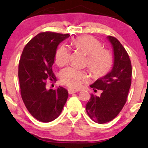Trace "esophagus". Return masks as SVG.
I'll return each instance as SVG.
<instances>
[{
  "label": "esophagus",
  "mask_w": 148,
  "mask_h": 148,
  "mask_svg": "<svg viewBox=\"0 0 148 148\" xmlns=\"http://www.w3.org/2000/svg\"><path fill=\"white\" fill-rule=\"evenodd\" d=\"M76 90H73V89H68V92L69 95H72L73 94V93H75L76 92Z\"/></svg>",
  "instance_id": "34e87169"
}]
</instances>
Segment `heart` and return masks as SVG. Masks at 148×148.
<instances>
[{"label": "heart", "mask_w": 148, "mask_h": 148, "mask_svg": "<svg viewBox=\"0 0 148 148\" xmlns=\"http://www.w3.org/2000/svg\"><path fill=\"white\" fill-rule=\"evenodd\" d=\"M72 45L78 51L86 56L85 64L93 76H103L111 70L113 64L112 53L102 48L101 42L90 35L76 37L72 41ZM69 50L65 46H61L55 54V62L57 65L62 67L68 62ZM88 80V76L84 71L68 67L60 73V81L68 87L79 88L81 84Z\"/></svg>", "instance_id": "obj_1"}]
</instances>
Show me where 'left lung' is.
Instances as JSON below:
<instances>
[{
  "instance_id": "left-lung-1",
  "label": "left lung",
  "mask_w": 148,
  "mask_h": 148,
  "mask_svg": "<svg viewBox=\"0 0 148 148\" xmlns=\"http://www.w3.org/2000/svg\"><path fill=\"white\" fill-rule=\"evenodd\" d=\"M113 51V67L106 75L90 85L101 95H91L86 106L88 116L94 122L103 124L111 121L123 109L132 84V64L128 53L114 37L108 36Z\"/></svg>"
}]
</instances>
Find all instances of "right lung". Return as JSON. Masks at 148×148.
<instances>
[{
	"label": "right lung",
	"mask_w": 148,
	"mask_h": 148,
	"mask_svg": "<svg viewBox=\"0 0 148 148\" xmlns=\"http://www.w3.org/2000/svg\"><path fill=\"white\" fill-rule=\"evenodd\" d=\"M69 34L51 32L39 33L25 45L18 64L22 99L28 111L42 123L60 115L68 97V91L59 87L47 90V79L56 81L52 71L58 46Z\"/></svg>",
	"instance_id": "obj_1"
}]
</instances>
